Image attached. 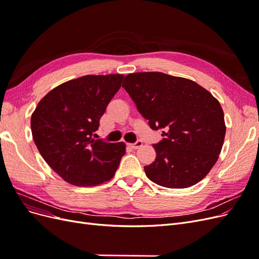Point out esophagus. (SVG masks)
Returning a JSON list of instances; mask_svg holds the SVG:
<instances>
[{"label":"esophagus","instance_id":"1","mask_svg":"<svg viewBox=\"0 0 259 259\" xmlns=\"http://www.w3.org/2000/svg\"><path fill=\"white\" fill-rule=\"evenodd\" d=\"M143 146V142L142 140H138V142H136L135 144H128V147L131 149H138Z\"/></svg>","mask_w":259,"mask_h":259}]
</instances>
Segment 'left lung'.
Masks as SVG:
<instances>
[{
  "mask_svg": "<svg viewBox=\"0 0 259 259\" xmlns=\"http://www.w3.org/2000/svg\"><path fill=\"white\" fill-rule=\"evenodd\" d=\"M122 85L153 131L155 160L145 166L156 185L182 189L204 178L215 165L226 135L223 108L201 85L162 72L130 73Z\"/></svg>",
  "mask_w": 259,
  "mask_h": 259,
  "instance_id": "1",
  "label": "left lung"
}]
</instances>
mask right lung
<instances>
[{"label": "right lung", "mask_w": 259, "mask_h": 259, "mask_svg": "<svg viewBox=\"0 0 259 259\" xmlns=\"http://www.w3.org/2000/svg\"><path fill=\"white\" fill-rule=\"evenodd\" d=\"M123 77L91 74L62 83L46 94L31 115L37 150L65 182L93 187L114 176L125 154V144L92 136Z\"/></svg>", "instance_id": "1"}]
</instances>
